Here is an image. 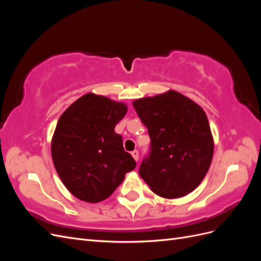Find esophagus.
<instances>
[{"label":"esophagus","mask_w":261,"mask_h":261,"mask_svg":"<svg viewBox=\"0 0 261 261\" xmlns=\"http://www.w3.org/2000/svg\"><path fill=\"white\" fill-rule=\"evenodd\" d=\"M132 155H133L134 159H135L136 161H138V159H139V152H138V150H134V151H132Z\"/></svg>","instance_id":"1"}]
</instances>
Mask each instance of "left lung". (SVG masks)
Returning a JSON list of instances; mask_svg holds the SVG:
<instances>
[{
  "label": "left lung",
  "instance_id": "1",
  "mask_svg": "<svg viewBox=\"0 0 261 261\" xmlns=\"http://www.w3.org/2000/svg\"><path fill=\"white\" fill-rule=\"evenodd\" d=\"M133 107L151 143L140 164V177L163 198L193 192L206 176L215 149L201 107L174 90L137 99Z\"/></svg>",
  "mask_w": 261,
  "mask_h": 261
}]
</instances>
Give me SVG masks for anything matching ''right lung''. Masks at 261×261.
Listing matches in <instances>:
<instances>
[{
	"label": "right lung",
	"instance_id": "obj_1",
	"mask_svg": "<svg viewBox=\"0 0 261 261\" xmlns=\"http://www.w3.org/2000/svg\"><path fill=\"white\" fill-rule=\"evenodd\" d=\"M126 112L122 102L87 93L61 115L51 143L52 160L63 184L78 199H107L136 168L114 130Z\"/></svg>",
	"mask_w": 261,
	"mask_h": 261
}]
</instances>
